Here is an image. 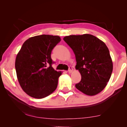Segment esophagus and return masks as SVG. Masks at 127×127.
Returning <instances> with one entry per match:
<instances>
[{"mask_svg":"<svg viewBox=\"0 0 127 127\" xmlns=\"http://www.w3.org/2000/svg\"><path fill=\"white\" fill-rule=\"evenodd\" d=\"M73 71V68L71 66H69V70H68V72L69 73H71Z\"/></svg>","mask_w":127,"mask_h":127,"instance_id":"1","label":"esophagus"}]
</instances>
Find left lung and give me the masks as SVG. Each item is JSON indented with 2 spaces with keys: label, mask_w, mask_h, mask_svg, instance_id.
<instances>
[{
  "label": "left lung",
  "mask_w": 127,
  "mask_h": 127,
  "mask_svg": "<svg viewBox=\"0 0 127 127\" xmlns=\"http://www.w3.org/2000/svg\"><path fill=\"white\" fill-rule=\"evenodd\" d=\"M64 40L75 54L76 69L81 76V81L75 85L76 88L90 96L99 93L106 86L113 71L106 45L90 34L65 36Z\"/></svg>",
  "instance_id": "1"
}]
</instances>
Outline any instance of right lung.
<instances>
[{
  "label": "right lung",
  "mask_w": 127,
  "mask_h": 127,
  "mask_svg": "<svg viewBox=\"0 0 127 127\" xmlns=\"http://www.w3.org/2000/svg\"><path fill=\"white\" fill-rule=\"evenodd\" d=\"M61 40L60 36L41 34L27 40L17 55L15 67L21 87L37 99L48 96L56 90L61 72L52 67V50Z\"/></svg>",
  "instance_id": "1"
}]
</instances>
